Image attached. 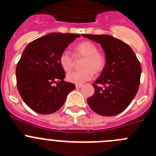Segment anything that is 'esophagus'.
<instances>
[{
  "mask_svg": "<svg viewBox=\"0 0 156 156\" xmlns=\"http://www.w3.org/2000/svg\"><path fill=\"white\" fill-rule=\"evenodd\" d=\"M83 87V84H76V88H80Z\"/></svg>",
  "mask_w": 156,
  "mask_h": 156,
  "instance_id": "1",
  "label": "esophagus"
}]
</instances>
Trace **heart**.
<instances>
[{"label":"heart","instance_id":"1","mask_svg":"<svg viewBox=\"0 0 156 156\" xmlns=\"http://www.w3.org/2000/svg\"><path fill=\"white\" fill-rule=\"evenodd\" d=\"M73 56L75 58H84L82 62L81 70L70 72L67 74V80L69 82L82 84L86 81L92 79L94 73H101L105 67V56L98 51V47L96 44L89 41L80 43L73 49ZM69 52H62L59 56V64L64 71L68 72L73 69L74 65V58Z\"/></svg>","mask_w":156,"mask_h":156}]
</instances>
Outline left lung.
<instances>
[{
    "instance_id": "8db88e82",
    "label": "left lung",
    "mask_w": 156,
    "mask_h": 156,
    "mask_svg": "<svg viewBox=\"0 0 156 156\" xmlns=\"http://www.w3.org/2000/svg\"><path fill=\"white\" fill-rule=\"evenodd\" d=\"M101 44L105 53L106 65L93 83L94 94L87 99L94 112L113 116L124 111L138 90L141 67L131 48L109 35L83 34Z\"/></svg>"
}]
</instances>
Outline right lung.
<instances>
[{"instance_id": "add662e5", "label": "right lung", "mask_w": 156, "mask_h": 156, "mask_svg": "<svg viewBox=\"0 0 156 156\" xmlns=\"http://www.w3.org/2000/svg\"><path fill=\"white\" fill-rule=\"evenodd\" d=\"M79 34L52 33L26 47L16 66L17 88L24 102L42 115L55 112L75 84L64 81L59 56Z\"/></svg>"}]
</instances>
